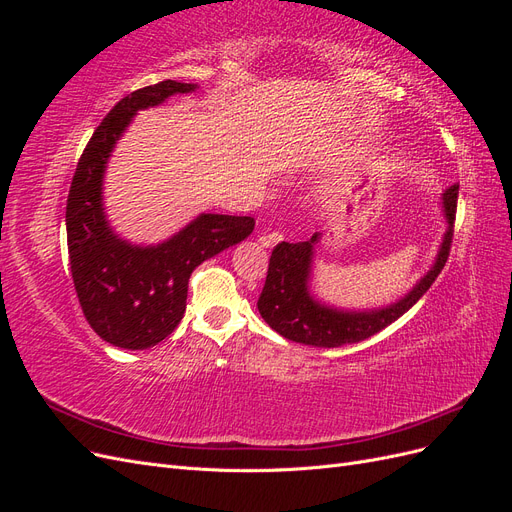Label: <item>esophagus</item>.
Masks as SVG:
<instances>
[{
    "label": "esophagus",
    "mask_w": 512,
    "mask_h": 512,
    "mask_svg": "<svg viewBox=\"0 0 512 512\" xmlns=\"http://www.w3.org/2000/svg\"><path fill=\"white\" fill-rule=\"evenodd\" d=\"M258 241H260L262 247H273L275 243L282 241V232H262Z\"/></svg>",
    "instance_id": "esophagus-1"
}]
</instances>
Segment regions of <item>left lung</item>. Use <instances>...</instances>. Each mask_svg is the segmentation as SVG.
Returning <instances> with one entry per match:
<instances>
[{"label": "left lung", "instance_id": "obj_1", "mask_svg": "<svg viewBox=\"0 0 512 512\" xmlns=\"http://www.w3.org/2000/svg\"><path fill=\"white\" fill-rule=\"evenodd\" d=\"M457 194L459 185H451L442 194V207L446 218V235L442 239L440 252L427 275L421 277L404 299L369 312H344L329 305L318 303L309 294V271H312L314 245L320 241V232L312 239L299 243H277L269 260L267 282L260 292L258 312L273 331L290 342L318 346V348H337L344 344H356L363 339L376 335L384 327H389L399 316L423 297L429 286L444 269L448 252L453 243V226L457 213Z\"/></svg>", "mask_w": 512, "mask_h": 512}]
</instances>
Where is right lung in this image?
Instances as JSON below:
<instances>
[{"instance_id":"add662e5","label":"right lung","mask_w":512,"mask_h":512,"mask_svg":"<svg viewBox=\"0 0 512 512\" xmlns=\"http://www.w3.org/2000/svg\"><path fill=\"white\" fill-rule=\"evenodd\" d=\"M194 89L192 83L162 81L121 98L74 170L66 207L72 282L91 329L117 348L145 350L173 333L185 312L192 271L254 230L250 215L200 213L175 237L141 247L117 237L106 222L102 179L119 136L136 111Z\"/></svg>"}]
</instances>
